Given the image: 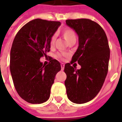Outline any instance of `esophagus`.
Wrapping results in <instances>:
<instances>
[{"label": "esophagus", "mask_w": 122, "mask_h": 122, "mask_svg": "<svg viewBox=\"0 0 122 122\" xmlns=\"http://www.w3.org/2000/svg\"><path fill=\"white\" fill-rule=\"evenodd\" d=\"M61 70H63L64 68H65V64H64V63H61Z\"/></svg>", "instance_id": "34e87169"}]
</instances>
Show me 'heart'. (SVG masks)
<instances>
[{"label":"heart","mask_w":122,"mask_h":122,"mask_svg":"<svg viewBox=\"0 0 122 122\" xmlns=\"http://www.w3.org/2000/svg\"><path fill=\"white\" fill-rule=\"evenodd\" d=\"M63 35L64 38L66 39V41L68 42H69L71 40H73V39H76V35H75V31L72 29L68 28H66L64 29V30L63 31ZM56 38V35H53L52 36L51 39V41H50L51 46H53L54 44ZM57 57H58L59 59H62L63 55L61 54H57Z\"/></svg>","instance_id":"1"}]
</instances>
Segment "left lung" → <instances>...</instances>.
Listing matches in <instances>:
<instances>
[{
	"instance_id": "obj_1",
	"label": "left lung",
	"mask_w": 122,
	"mask_h": 122,
	"mask_svg": "<svg viewBox=\"0 0 122 122\" xmlns=\"http://www.w3.org/2000/svg\"><path fill=\"white\" fill-rule=\"evenodd\" d=\"M66 23L78 36V47L71 61L81 66L76 70L65 65V85L68 98L76 104H83L96 96L108 73L110 51L104 30L89 19L67 20Z\"/></svg>"
}]
</instances>
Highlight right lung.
Wrapping results in <instances>:
<instances>
[{
	"instance_id": "obj_1",
	"label": "right lung",
	"mask_w": 122,
	"mask_h": 122,
	"mask_svg": "<svg viewBox=\"0 0 122 122\" xmlns=\"http://www.w3.org/2000/svg\"><path fill=\"white\" fill-rule=\"evenodd\" d=\"M59 21L35 19L19 30L12 42L10 71L15 89L21 97L31 104H41L49 99L55 76L61 70L56 59L47 65L40 61L50 51V41Z\"/></svg>"
}]
</instances>
